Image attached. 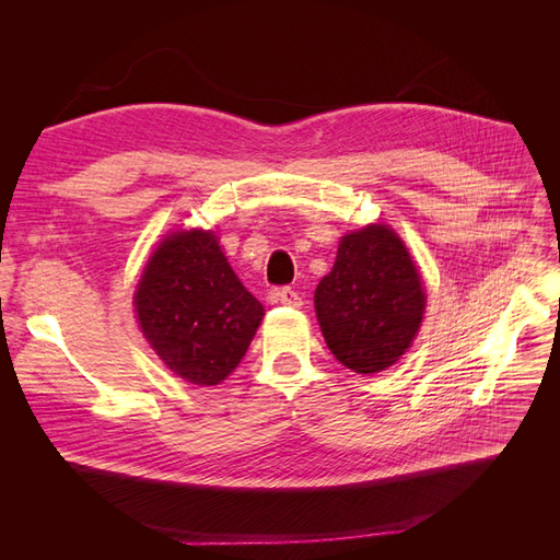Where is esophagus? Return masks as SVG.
I'll list each match as a JSON object with an SVG mask.
<instances>
[{
    "label": "esophagus",
    "instance_id": "1",
    "mask_svg": "<svg viewBox=\"0 0 560 560\" xmlns=\"http://www.w3.org/2000/svg\"><path fill=\"white\" fill-rule=\"evenodd\" d=\"M278 301L282 303V306H292V308L301 306V296L296 290H292V287H282V290L278 292Z\"/></svg>",
    "mask_w": 560,
    "mask_h": 560
}]
</instances>
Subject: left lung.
<instances>
[{"mask_svg":"<svg viewBox=\"0 0 560 560\" xmlns=\"http://www.w3.org/2000/svg\"><path fill=\"white\" fill-rule=\"evenodd\" d=\"M315 313L343 366L358 374L393 366L425 313L418 266L399 235L385 224L343 235L331 273L315 290Z\"/></svg>","mask_w":560,"mask_h":560,"instance_id":"8db88e82","label":"left lung"}]
</instances>
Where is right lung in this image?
<instances>
[{
	"instance_id": "1",
	"label": "right lung",
	"mask_w": 560,
	"mask_h": 560,
	"mask_svg": "<svg viewBox=\"0 0 560 560\" xmlns=\"http://www.w3.org/2000/svg\"><path fill=\"white\" fill-rule=\"evenodd\" d=\"M142 334L175 374L217 385L241 364L264 306L233 273L212 231H175L151 252L135 292Z\"/></svg>"
}]
</instances>
